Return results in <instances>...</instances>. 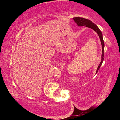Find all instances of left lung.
I'll return each mask as SVG.
<instances>
[{
  "label": "left lung",
  "mask_w": 120,
  "mask_h": 120,
  "mask_svg": "<svg viewBox=\"0 0 120 120\" xmlns=\"http://www.w3.org/2000/svg\"><path fill=\"white\" fill-rule=\"evenodd\" d=\"M73 19L75 21V22L77 23V25L79 26H85L87 27L93 29V30L96 32V33L98 34V35L100 38L101 44V48H102V54H101V61L99 64V66L97 68V69L96 71V73L98 72L99 68H100L102 64L103 60H104V41H103V35L102 33H101V31L99 29V28L97 27L96 25H95V24L92 23V21H90V20L87 19H84V18L80 17H74L73 18Z\"/></svg>",
  "instance_id": "8db88e82"
}]
</instances>
